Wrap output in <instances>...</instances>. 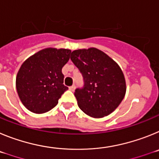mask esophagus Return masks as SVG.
<instances>
[{"label":"esophagus","instance_id":"esophagus-1","mask_svg":"<svg viewBox=\"0 0 159 159\" xmlns=\"http://www.w3.org/2000/svg\"><path fill=\"white\" fill-rule=\"evenodd\" d=\"M75 85H72V86L69 87V90H70V91H71V92H73V91L75 90Z\"/></svg>","mask_w":159,"mask_h":159}]
</instances>
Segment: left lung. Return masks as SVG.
Returning <instances> with one entry per match:
<instances>
[{"instance_id": "1", "label": "left lung", "mask_w": 159, "mask_h": 159, "mask_svg": "<svg viewBox=\"0 0 159 159\" xmlns=\"http://www.w3.org/2000/svg\"><path fill=\"white\" fill-rule=\"evenodd\" d=\"M71 60L84 78V87L76 88L74 93L79 107L93 118L110 115L126 94V81L120 67L95 48L75 50Z\"/></svg>"}]
</instances>
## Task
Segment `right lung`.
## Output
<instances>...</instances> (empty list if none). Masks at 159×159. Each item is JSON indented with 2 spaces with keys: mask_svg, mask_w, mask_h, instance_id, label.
Segmentation results:
<instances>
[{
  "mask_svg": "<svg viewBox=\"0 0 159 159\" xmlns=\"http://www.w3.org/2000/svg\"><path fill=\"white\" fill-rule=\"evenodd\" d=\"M71 50L48 48L28 58L16 79L18 95L28 110L42 114L57 106L68 88L64 85L62 67L70 59Z\"/></svg>",
  "mask_w": 159,
  "mask_h": 159,
  "instance_id": "obj_1",
  "label": "right lung"
}]
</instances>
